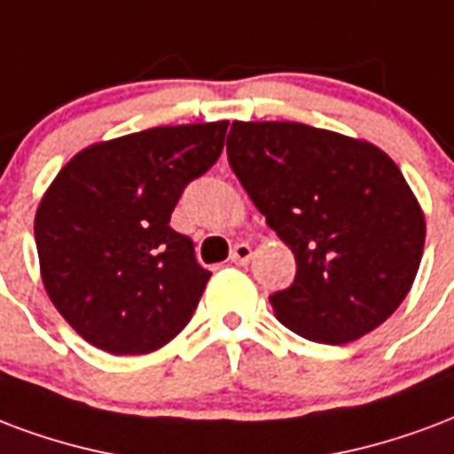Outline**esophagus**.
<instances>
[{"mask_svg": "<svg viewBox=\"0 0 454 454\" xmlns=\"http://www.w3.org/2000/svg\"><path fill=\"white\" fill-rule=\"evenodd\" d=\"M250 260H253V247H250V245H233V250H231V262H233V264H247Z\"/></svg>", "mask_w": 454, "mask_h": 454, "instance_id": "34e87169", "label": "esophagus"}]
</instances>
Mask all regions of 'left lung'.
<instances>
[{"instance_id": "obj_1", "label": "left lung", "mask_w": 454, "mask_h": 454, "mask_svg": "<svg viewBox=\"0 0 454 454\" xmlns=\"http://www.w3.org/2000/svg\"><path fill=\"white\" fill-rule=\"evenodd\" d=\"M228 163L295 257L270 295L288 330L347 344L380 327L421 264L424 211L385 151L301 122H233Z\"/></svg>"}]
</instances>
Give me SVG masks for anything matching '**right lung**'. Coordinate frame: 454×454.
Segmentation results:
<instances>
[{"mask_svg": "<svg viewBox=\"0 0 454 454\" xmlns=\"http://www.w3.org/2000/svg\"><path fill=\"white\" fill-rule=\"evenodd\" d=\"M228 122L153 127L76 153L35 214L40 274L59 315L107 354L177 337L211 271L170 228L187 184L221 156Z\"/></svg>", "mask_w": 454, "mask_h": 454, "instance_id": "1", "label": "right lung"}]
</instances>
